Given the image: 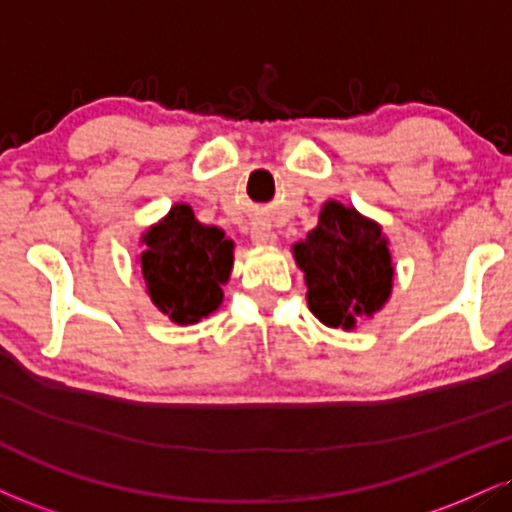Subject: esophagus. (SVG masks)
<instances>
[{"label": "esophagus", "instance_id": "obj_1", "mask_svg": "<svg viewBox=\"0 0 512 512\" xmlns=\"http://www.w3.org/2000/svg\"><path fill=\"white\" fill-rule=\"evenodd\" d=\"M250 238L255 245H267V243H272L274 233H272V229H269V224H264V221H255L250 229Z\"/></svg>", "mask_w": 512, "mask_h": 512}]
</instances>
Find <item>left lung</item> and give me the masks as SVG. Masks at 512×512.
I'll list each match as a JSON object with an SVG mask.
<instances>
[{
    "mask_svg": "<svg viewBox=\"0 0 512 512\" xmlns=\"http://www.w3.org/2000/svg\"><path fill=\"white\" fill-rule=\"evenodd\" d=\"M305 272L312 315L334 329H353L389 300L393 267L386 238L355 209L326 202L317 229L293 248Z\"/></svg>",
    "mask_w": 512,
    "mask_h": 512,
    "instance_id": "obj_1",
    "label": "left lung"
}]
</instances>
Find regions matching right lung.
<instances>
[{
    "label": "right lung",
    "instance_id": "obj_1",
    "mask_svg": "<svg viewBox=\"0 0 512 512\" xmlns=\"http://www.w3.org/2000/svg\"><path fill=\"white\" fill-rule=\"evenodd\" d=\"M140 255L147 293L176 324H195L221 305L233 243L217 226H202L188 205H176L143 236Z\"/></svg>",
    "mask_w": 512,
    "mask_h": 512
}]
</instances>
